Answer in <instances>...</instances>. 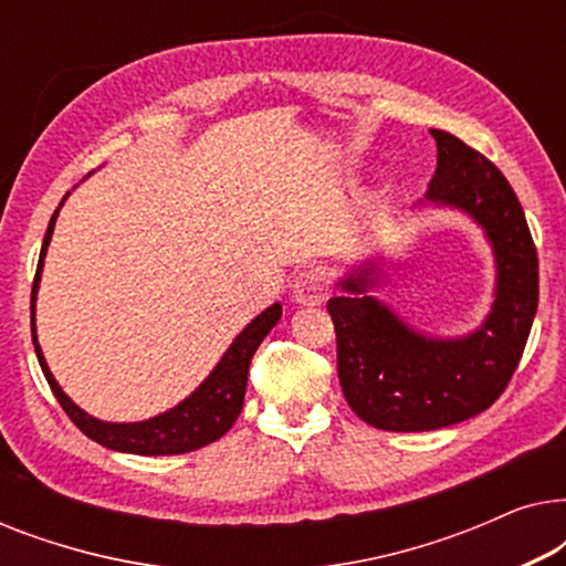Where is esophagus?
<instances>
[{"label": "esophagus", "mask_w": 566, "mask_h": 566, "mask_svg": "<svg viewBox=\"0 0 566 566\" xmlns=\"http://www.w3.org/2000/svg\"><path fill=\"white\" fill-rule=\"evenodd\" d=\"M329 293V281L324 270L312 268L296 275L293 281V301L301 306H319Z\"/></svg>", "instance_id": "1"}]
</instances>
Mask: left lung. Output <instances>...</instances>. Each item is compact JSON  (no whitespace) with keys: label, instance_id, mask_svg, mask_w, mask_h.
<instances>
[{"label":"left lung","instance_id":"obj_1","mask_svg":"<svg viewBox=\"0 0 566 566\" xmlns=\"http://www.w3.org/2000/svg\"><path fill=\"white\" fill-rule=\"evenodd\" d=\"M438 169L428 200L455 206L482 223L497 258V298L474 335L432 339L409 329L374 296V265L343 281L329 298L337 332V376L347 405L378 430L422 432L463 422L500 399L528 343L538 306V254L523 206L484 154L448 130H430Z\"/></svg>","mask_w":566,"mask_h":566}]
</instances>
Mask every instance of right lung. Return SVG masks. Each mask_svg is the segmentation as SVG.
Instances as JSON below:
<instances>
[{
  "instance_id": "1",
  "label": "right lung",
  "mask_w": 566,
  "mask_h": 566,
  "mask_svg": "<svg viewBox=\"0 0 566 566\" xmlns=\"http://www.w3.org/2000/svg\"><path fill=\"white\" fill-rule=\"evenodd\" d=\"M59 208L51 216L49 231H45L41 260H38L35 281H33V293H30V329H33V345L38 363H41L45 381H49L53 397L59 399V405L64 407L76 428H80L84 436L95 440V443L111 448V451H123V453H136V455H172V453H188L196 451V448H203L221 436H227L231 424L237 422L239 412H242L244 405V389H247V374H250V360L254 350H258L262 339L270 329L275 327L277 319H281V304H273L265 308L258 319L247 324L242 335H239L219 366L213 368V374L206 378L203 384L198 386L196 391L190 394L188 399L180 401L175 409H169L165 415L151 417V420L144 422H130V424H118V422H103L82 412L80 407L74 405L72 399L61 391L56 378L45 366V358L41 353V345H38L35 337V293H38V281H41V268L45 250H49L53 223H56Z\"/></svg>"
}]
</instances>
